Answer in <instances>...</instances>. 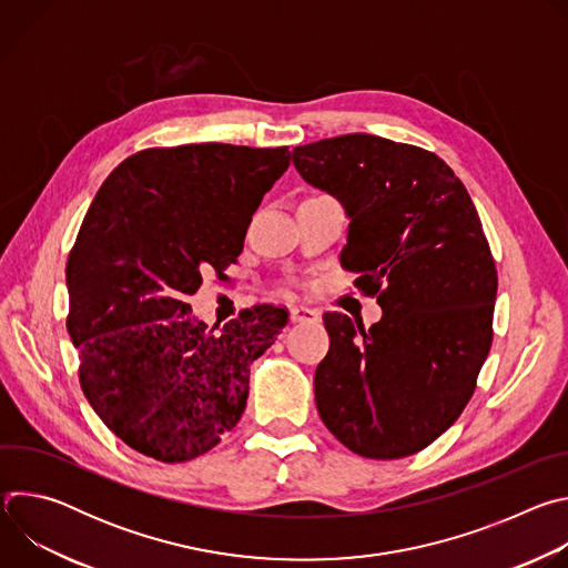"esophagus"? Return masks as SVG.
<instances>
[{"instance_id": "esophagus-1", "label": "esophagus", "mask_w": 568, "mask_h": 568, "mask_svg": "<svg viewBox=\"0 0 568 568\" xmlns=\"http://www.w3.org/2000/svg\"><path fill=\"white\" fill-rule=\"evenodd\" d=\"M318 312L316 310H312V307H307V305H294L292 310H290V318L294 321V323H298V321H318Z\"/></svg>"}]
</instances>
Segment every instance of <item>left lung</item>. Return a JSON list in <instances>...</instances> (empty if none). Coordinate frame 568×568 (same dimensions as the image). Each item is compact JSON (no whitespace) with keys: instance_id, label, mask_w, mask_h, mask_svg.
Returning a JSON list of instances; mask_svg holds the SVG:
<instances>
[{"instance_id":"1","label":"left lung","mask_w":568,"mask_h":568,"mask_svg":"<svg viewBox=\"0 0 568 568\" xmlns=\"http://www.w3.org/2000/svg\"><path fill=\"white\" fill-rule=\"evenodd\" d=\"M292 161L344 206L342 267L382 307L368 331L323 314L318 416L359 456L416 454L460 416L493 346L497 270L476 206L440 156L375 134L298 145Z\"/></svg>"}]
</instances>
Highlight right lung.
I'll list each match as a JSON object with an SVG mask.
<instances>
[{"label":"right lung","mask_w":568,"mask_h":568,"mask_svg":"<svg viewBox=\"0 0 568 568\" xmlns=\"http://www.w3.org/2000/svg\"><path fill=\"white\" fill-rule=\"evenodd\" d=\"M290 150L231 143L150 148L99 189L67 261V333L80 386L128 447L161 463L206 454L235 427L250 364L285 328L274 305L224 328L195 318L202 274L235 263Z\"/></svg>","instance_id":"right-lung-1"}]
</instances>
